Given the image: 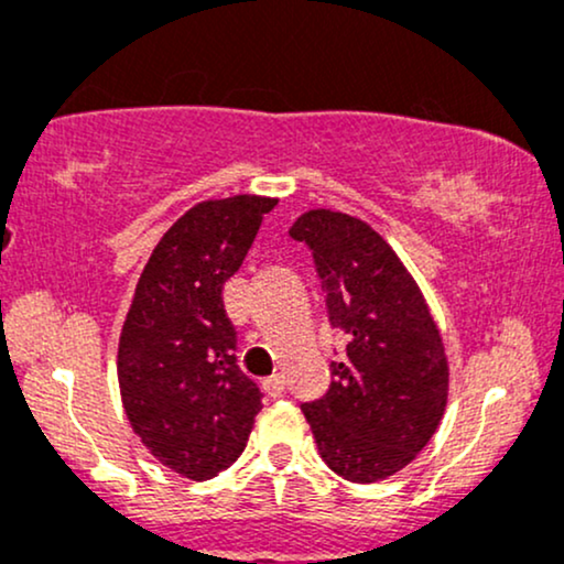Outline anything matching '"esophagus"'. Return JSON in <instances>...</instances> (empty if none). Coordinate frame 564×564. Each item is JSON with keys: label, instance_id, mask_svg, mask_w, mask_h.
I'll use <instances>...</instances> for the list:
<instances>
[{"label": "esophagus", "instance_id": "34e87169", "mask_svg": "<svg viewBox=\"0 0 564 564\" xmlns=\"http://www.w3.org/2000/svg\"><path fill=\"white\" fill-rule=\"evenodd\" d=\"M263 390L271 395V399H276V395H282L284 390V377L282 375H271L263 380Z\"/></svg>", "mask_w": 564, "mask_h": 564}]
</instances>
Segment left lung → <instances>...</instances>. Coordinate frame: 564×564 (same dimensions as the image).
I'll return each mask as SVG.
<instances>
[{"label": "left lung", "mask_w": 564, "mask_h": 564, "mask_svg": "<svg viewBox=\"0 0 564 564\" xmlns=\"http://www.w3.org/2000/svg\"><path fill=\"white\" fill-rule=\"evenodd\" d=\"M314 253L329 322L346 359L329 364L327 395L303 403L322 459L350 482H377L414 459L448 401V359L420 284L361 218L311 208L290 227Z\"/></svg>", "instance_id": "1"}]
</instances>
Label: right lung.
<instances>
[{
	"label": "right lung",
	"instance_id": "1",
	"mask_svg": "<svg viewBox=\"0 0 564 564\" xmlns=\"http://www.w3.org/2000/svg\"><path fill=\"white\" fill-rule=\"evenodd\" d=\"M274 205L263 195L192 205L139 274L118 340V388L137 438L182 478L210 480L235 465L263 409L237 367L221 290Z\"/></svg>",
	"mask_w": 564,
	"mask_h": 564
}]
</instances>
